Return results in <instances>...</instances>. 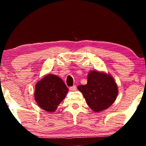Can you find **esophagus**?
<instances>
[{"label":"esophagus","mask_w":146,"mask_h":146,"mask_svg":"<svg viewBox=\"0 0 146 146\" xmlns=\"http://www.w3.org/2000/svg\"><path fill=\"white\" fill-rule=\"evenodd\" d=\"M70 91H76V86H73L70 88Z\"/></svg>","instance_id":"1"}]
</instances>
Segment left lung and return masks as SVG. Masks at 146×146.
Wrapping results in <instances>:
<instances>
[{
  "mask_svg": "<svg viewBox=\"0 0 146 146\" xmlns=\"http://www.w3.org/2000/svg\"><path fill=\"white\" fill-rule=\"evenodd\" d=\"M86 102L95 112H99L111 106L117 98L118 87L114 78L109 74L91 71L88 83L78 86Z\"/></svg>",
  "mask_w": 146,
  "mask_h": 146,
  "instance_id": "obj_1",
  "label": "left lung"
}]
</instances>
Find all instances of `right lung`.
I'll use <instances>...</instances> for the list:
<instances>
[{"label":"right lung","instance_id":"1","mask_svg":"<svg viewBox=\"0 0 146 146\" xmlns=\"http://www.w3.org/2000/svg\"><path fill=\"white\" fill-rule=\"evenodd\" d=\"M68 92L67 86L60 78L49 74L35 86V100L39 107L48 112H54Z\"/></svg>","mask_w":146,"mask_h":146}]
</instances>
